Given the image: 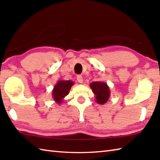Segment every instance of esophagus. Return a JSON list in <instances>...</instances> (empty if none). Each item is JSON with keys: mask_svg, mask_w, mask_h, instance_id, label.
<instances>
[{"mask_svg": "<svg viewBox=\"0 0 160 160\" xmlns=\"http://www.w3.org/2000/svg\"><path fill=\"white\" fill-rule=\"evenodd\" d=\"M77 80L79 83H82L83 82V78L82 76H77Z\"/></svg>", "mask_w": 160, "mask_h": 160, "instance_id": "1", "label": "esophagus"}]
</instances>
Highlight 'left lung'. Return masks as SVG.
<instances>
[{
	"instance_id": "8db88e82",
	"label": "left lung",
	"mask_w": 160,
	"mask_h": 160,
	"mask_svg": "<svg viewBox=\"0 0 160 160\" xmlns=\"http://www.w3.org/2000/svg\"><path fill=\"white\" fill-rule=\"evenodd\" d=\"M89 86L96 96V102L98 104H104L109 99L110 89L106 82H93Z\"/></svg>"
}]
</instances>
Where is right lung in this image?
I'll return each instance as SVG.
<instances>
[{
    "mask_svg": "<svg viewBox=\"0 0 160 160\" xmlns=\"http://www.w3.org/2000/svg\"><path fill=\"white\" fill-rule=\"evenodd\" d=\"M74 84L72 80H59L53 87L52 90V97L58 104H61L64 98L69 93L71 87Z\"/></svg>",
    "mask_w": 160,
    "mask_h": 160,
    "instance_id": "add662e5",
    "label": "right lung"
}]
</instances>
